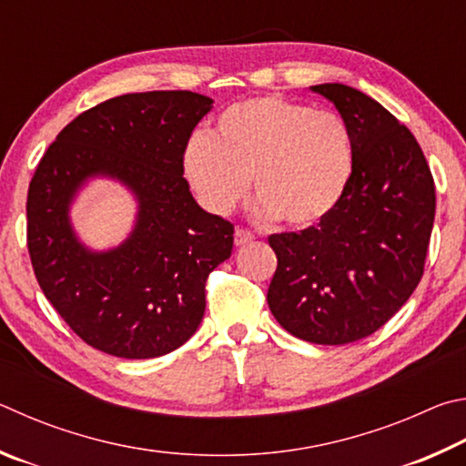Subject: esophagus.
<instances>
[{
  "label": "esophagus",
  "mask_w": 466,
  "mask_h": 466,
  "mask_svg": "<svg viewBox=\"0 0 466 466\" xmlns=\"http://www.w3.org/2000/svg\"><path fill=\"white\" fill-rule=\"evenodd\" d=\"M254 239H256V235L248 231V228H238V231H235V246L238 248L248 246V243H251Z\"/></svg>",
  "instance_id": "obj_1"
}]
</instances>
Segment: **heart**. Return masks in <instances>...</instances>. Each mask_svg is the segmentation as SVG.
Listing matches in <instances>:
<instances>
[{
  "mask_svg": "<svg viewBox=\"0 0 466 466\" xmlns=\"http://www.w3.org/2000/svg\"><path fill=\"white\" fill-rule=\"evenodd\" d=\"M184 166L208 210L227 215L249 179L259 217L311 227L344 198L354 169L352 137L338 114L276 96L251 97L220 114L212 137L187 145Z\"/></svg>",
  "mask_w": 466,
  "mask_h": 466,
  "instance_id": "obj_1",
  "label": "heart"
}]
</instances>
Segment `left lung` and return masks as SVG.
<instances>
[{
    "mask_svg": "<svg viewBox=\"0 0 466 466\" xmlns=\"http://www.w3.org/2000/svg\"><path fill=\"white\" fill-rule=\"evenodd\" d=\"M311 89L344 118L354 169L329 217L268 238L279 258L268 305L295 338L341 346L382 328L420 284L436 187L411 130L377 100L344 84Z\"/></svg>",
    "mask_w": 466,
    "mask_h": 466,
    "instance_id": "8db88e82",
    "label": "left lung"
}]
</instances>
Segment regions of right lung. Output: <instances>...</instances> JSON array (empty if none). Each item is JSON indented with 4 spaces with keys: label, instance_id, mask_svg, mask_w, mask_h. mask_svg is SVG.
Wrapping results in <instances>:
<instances>
[{
    "label": "right lung",
    "instance_id": "right-lung-1",
    "mask_svg": "<svg viewBox=\"0 0 466 466\" xmlns=\"http://www.w3.org/2000/svg\"><path fill=\"white\" fill-rule=\"evenodd\" d=\"M212 108L202 94H125L71 120L28 187V251L63 321L100 352L130 360L174 352L194 336L208 274L231 256L233 225L194 200L184 153ZM118 178L139 202L118 248L87 250L68 207L87 178Z\"/></svg>",
    "mask_w": 466,
    "mask_h": 466
}]
</instances>
